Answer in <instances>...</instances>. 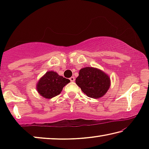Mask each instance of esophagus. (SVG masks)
Masks as SVG:
<instances>
[{"label":"esophagus","mask_w":149,"mask_h":149,"mask_svg":"<svg viewBox=\"0 0 149 149\" xmlns=\"http://www.w3.org/2000/svg\"><path fill=\"white\" fill-rule=\"evenodd\" d=\"M70 81H71V82H74V81H75V77H71L70 78Z\"/></svg>","instance_id":"esophagus-1"}]
</instances>
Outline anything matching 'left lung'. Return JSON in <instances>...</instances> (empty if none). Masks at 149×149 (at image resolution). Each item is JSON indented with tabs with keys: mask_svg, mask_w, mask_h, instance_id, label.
I'll return each mask as SVG.
<instances>
[{
	"mask_svg": "<svg viewBox=\"0 0 149 149\" xmlns=\"http://www.w3.org/2000/svg\"><path fill=\"white\" fill-rule=\"evenodd\" d=\"M75 83L87 97L99 99L110 88V79L100 70L85 67L79 70Z\"/></svg>",
	"mask_w": 149,
	"mask_h": 149,
	"instance_id": "left-lung-1",
	"label": "left lung"
}]
</instances>
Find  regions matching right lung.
Returning <instances> with one entry per match:
<instances>
[{"label": "right lung", "mask_w": 149, "mask_h": 149, "mask_svg": "<svg viewBox=\"0 0 149 149\" xmlns=\"http://www.w3.org/2000/svg\"><path fill=\"white\" fill-rule=\"evenodd\" d=\"M70 82V79L60 76L56 72L49 71L39 79L37 84V90L42 97L51 99L58 95L63 87Z\"/></svg>", "instance_id": "1"}]
</instances>
